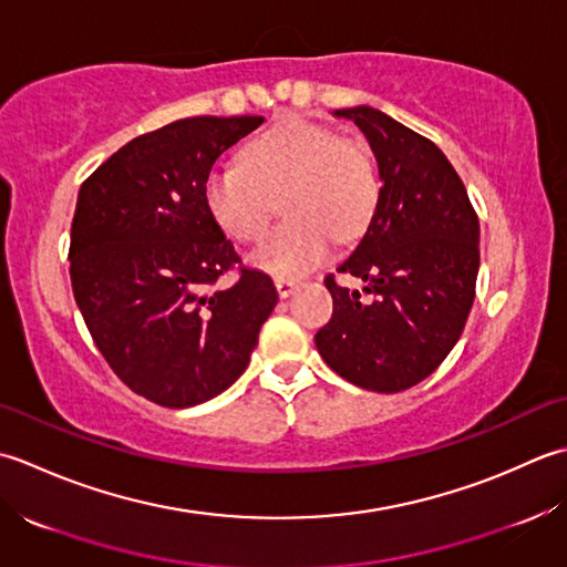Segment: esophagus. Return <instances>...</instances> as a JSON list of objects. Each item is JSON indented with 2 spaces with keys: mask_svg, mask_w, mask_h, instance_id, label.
<instances>
[{
  "mask_svg": "<svg viewBox=\"0 0 567 567\" xmlns=\"http://www.w3.org/2000/svg\"><path fill=\"white\" fill-rule=\"evenodd\" d=\"M274 284H276V291H279L281 298H288L298 288L296 279H274Z\"/></svg>",
  "mask_w": 567,
  "mask_h": 567,
  "instance_id": "esophagus-1",
  "label": "esophagus"
}]
</instances>
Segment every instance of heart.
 Here are the masks:
<instances>
[{"label":"heart","instance_id":"1","mask_svg":"<svg viewBox=\"0 0 567 567\" xmlns=\"http://www.w3.org/2000/svg\"><path fill=\"white\" fill-rule=\"evenodd\" d=\"M281 200L284 223L249 254L254 267L293 279L328 257L332 237H360L374 215L379 186L367 148L303 117H286L205 178V205L229 237L264 235Z\"/></svg>","mask_w":567,"mask_h":567}]
</instances>
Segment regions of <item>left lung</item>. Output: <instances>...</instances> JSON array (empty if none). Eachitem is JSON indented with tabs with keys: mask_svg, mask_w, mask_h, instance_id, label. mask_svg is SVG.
Listing matches in <instances>:
<instances>
[{
	"mask_svg": "<svg viewBox=\"0 0 567 567\" xmlns=\"http://www.w3.org/2000/svg\"><path fill=\"white\" fill-rule=\"evenodd\" d=\"M334 117L360 126L379 166V198L360 245L326 279L332 318L316 348L332 372L377 394L433 374L465 328L480 271V219L445 154L381 110ZM362 292L373 296L367 301Z\"/></svg>",
	"mask_w": 567,
	"mask_h": 567,
	"instance_id": "left-lung-1",
	"label": "left lung"
}]
</instances>
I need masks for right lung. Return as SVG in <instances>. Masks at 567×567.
<instances>
[{
  "instance_id": "1",
  "label": "right lung",
  "mask_w": 567,
  "mask_h": 567,
  "mask_svg": "<svg viewBox=\"0 0 567 567\" xmlns=\"http://www.w3.org/2000/svg\"><path fill=\"white\" fill-rule=\"evenodd\" d=\"M261 122H171L80 186L68 254L75 303L114 374L158 406L190 409L233 386L279 300L257 269L210 291L239 257L207 210L205 178Z\"/></svg>"
}]
</instances>
